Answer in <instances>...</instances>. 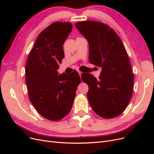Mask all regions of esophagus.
<instances>
[{"label": "esophagus", "instance_id": "obj_1", "mask_svg": "<svg viewBox=\"0 0 154 154\" xmlns=\"http://www.w3.org/2000/svg\"><path fill=\"white\" fill-rule=\"evenodd\" d=\"M77 71H78V74H79V75L81 76V74H82V72L80 71H79V70H77Z\"/></svg>", "mask_w": 154, "mask_h": 154}]
</instances>
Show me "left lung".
<instances>
[{
    "label": "left lung",
    "instance_id": "left-lung-1",
    "mask_svg": "<svg viewBox=\"0 0 154 154\" xmlns=\"http://www.w3.org/2000/svg\"><path fill=\"white\" fill-rule=\"evenodd\" d=\"M89 45V62L101 67L98 80L89 73L82 74L87 83V97L94 112L105 119L119 116L132 97L134 74L127 51L112 28L101 22L75 24Z\"/></svg>",
    "mask_w": 154,
    "mask_h": 154
}]
</instances>
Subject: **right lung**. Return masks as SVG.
<instances>
[{
    "mask_svg": "<svg viewBox=\"0 0 154 154\" xmlns=\"http://www.w3.org/2000/svg\"><path fill=\"white\" fill-rule=\"evenodd\" d=\"M70 22H56L42 31L26 65L29 98L37 112L51 121L63 118L71 111L81 80L76 71L58 75L64 58L63 45L71 32Z\"/></svg>",
    "mask_w": 154,
    "mask_h": 154,
    "instance_id": "1",
    "label": "right lung"
}]
</instances>
